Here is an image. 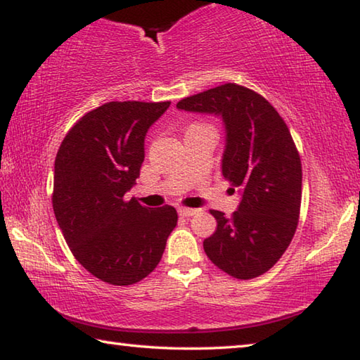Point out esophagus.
<instances>
[{"mask_svg":"<svg viewBox=\"0 0 360 360\" xmlns=\"http://www.w3.org/2000/svg\"><path fill=\"white\" fill-rule=\"evenodd\" d=\"M178 212H179V216H182V217H191V216H193V214H197L198 210H192V208H179V210H178Z\"/></svg>","mask_w":360,"mask_h":360,"instance_id":"1","label":"esophagus"}]
</instances>
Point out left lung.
Returning <instances> with one entry per match:
<instances>
[{"label":"left lung","mask_w":360,"mask_h":360,"mask_svg":"<svg viewBox=\"0 0 360 360\" xmlns=\"http://www.w3.org/2000/svg\"><path fill=\"white\" fill-rule=\"evenodd\" d=\"M176 108L221 115L227 133L222 174L241 192L230 217L211 210L217 229L203 241L206 255L236 279L264 275L290 245L300 216L302 162L288 125L264 96L231 82Z\"/></svg>","instance_id":"obj_1"}]
</instances>
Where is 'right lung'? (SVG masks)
I'll use <instances>...</instances> for the list:
<instances>
[{"label": "right lung", "instance_id": "1", "mask_svg": "<svg viewBox=\"0 0 360 360\" xmlns=\"http://www.w3.org/2000/svg\"><path fill=\"white\" fill-rule=\"evenodd\" d=\"M169 101H109L79 119L56 157L52 206L72 255L101 281L130 285L154 271L178 224L173 206L146 208L136 184L149 127Z\"/></svg>", "mask_w": 360, "mask_h": 360}]
</instances>
